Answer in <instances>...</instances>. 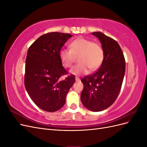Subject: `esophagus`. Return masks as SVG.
Instances as JSON below:
<instances>
[{
	"instance_id": "34e87169",
	"label": "esophagus",
	"mask_w": 147,
	"mask_h": 147,
	"mask_svg": "<svg viewBox=\"0 0 147 147\" xmlns=\"http://www.w3.org/2000/svg\"><path fill=\"white\" fill-rule=\"evenodd\" d=\"M75 80H76L77 82H79L80 80V79L78 77H75Z\"/></svg>"
}]
</instances>
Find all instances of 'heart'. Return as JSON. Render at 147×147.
Listing matches in <instances>:
<instances>
[{"mask_svg":"<svg viewBox=\"0 0 147 147\" xmlns=\"http://www.w3.org/2000/svg\"><path fill=\"white\" fill-rule=\"evenodd\" d=\"M70 50L62 49L59 51V58L65 67H70L78 56L79 63L70 70V74L75 75L86 74L90 69H98L104 58V51L97 43L84 38H78L70 43Z\"/></svg>","mask_w":147,"mask_h":147,"instance_id":"heart-1","label":"heart"}]
</instances>
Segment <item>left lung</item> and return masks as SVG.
Returning a JSON list of instances; mask_svg holds the SVG:
<instances>
[{"mask_svg": "<svg viewBox=\"0 0 147 147\" xmlns=\"http://www.w3.org/2000/svg\"><path fill=\"white\" fill-rule=\"evenodd\" d=\"M92 34L101 43L104 58L96 72L81 80L83 90L80 99L88 110L100 112L109 108L117 99L125 74L126 63L117 41L100 32Z\"/></svg>", "mask_w": 147, "mask_h": 147, "instance_id": "obj_1", "label": "left lung"}]
</instances>
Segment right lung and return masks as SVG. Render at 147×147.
Masks as SVG:
<instances>
[{
  "mask_svg": "<svg viewBox=\"0 0 147 147\" xmlns=\"http://www.w3.org/2000/svg\"><path fill=\"white\" fill-rule=\"evenodd\" d=\"M72 36L50 32L38 38L29 48L26 59L24 85L30 99L40 109L54 112L65 103V97L75 82L74 75L61 80L67 72L59 58L62 47Z\"/></svg>",
  "mask_w": 147,
  "mask_h": 147,
  "instance_id": "add662e5",
  "label": "right lung"
}]
</instances>
